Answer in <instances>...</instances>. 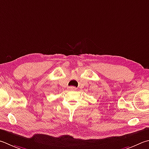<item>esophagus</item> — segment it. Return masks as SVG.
I'll return each instance as SVG.
<instances>
[{
  "instance_id": "obj_1",
  "label": "esophagus",
  "mask_w": 149,
  "mask_h": 149,
  "mask_svg": "<svg viewBox=\"0 0 149 149\" xmlns=\"http://www.w3.org/2000/svg\"><path fill=\"white\" fill-rule=\"evenodd\" d=\"M68 89H69V90H70V91H75V90H76V87L72 86H69Z\"/></svg>"
}]
</instances>
